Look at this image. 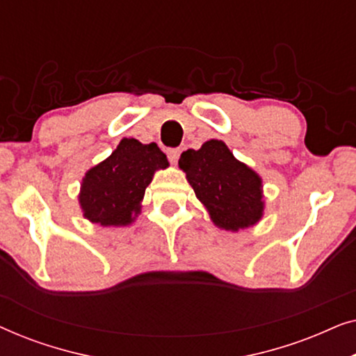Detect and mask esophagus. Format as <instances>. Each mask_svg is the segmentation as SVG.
I'll return each mask as SVG.
<instances>
[{
    "label": "esophagus",
    "mask_w": 356,
    "mask_h": 356,
    "mask_svg": "<svg viewBox=\"0 0 356 356\" xmlns=\"http://www.w3.org/2000/svg\"><path fill=\"white\" fill-rule=\"evenodd\" d=\"M167 157L170 160V163L175 165L179 157V149H167Z\"/></svg>",
    "instance_id": "esophagus-1"
}]
</instances>
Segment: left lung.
I'll return each mask as SVG.
<instances>
[{
	"label": "left lung",
	"mask_w": 356,
	"mask_h": 356,
	"mask_svg": "<svg viewBox=\"0 0 356 356\" xmlns=\"http://www.w3.org/2000/svg\"><path fill=\"white\" fill-rule=\"evenodd\" d=\"M178 165L216 227L240 232L264 216L262 178L240 162L223 140L211 139L201 149L186 150Z\"/></svg>",
	"instance_id": "obj_1"
}]
</instances>
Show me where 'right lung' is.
<instances>
[{
    "instance_id": "right-lung-1",
    "label": "right lung",
    "mask_w": 356,
    "mask_h": 356,
    "mask_svg": "<svg viewBox=\"0 0 356 356\" xmlns=\"http://www.w3.org/2000/svg\"><path fill=\"white\" fill-rule=\"evenodd\" d=\"M168 165L167 155L155 143L123 138L110 157L87 170L82 178V216L100 227L131 225L140 213L145 188L155 172Z\"/></svg>"
}]
</instances>
